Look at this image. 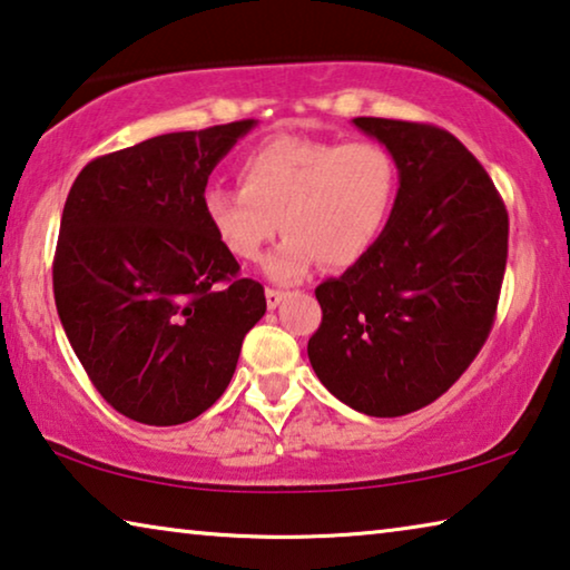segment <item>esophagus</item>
<instances>
[{
  "instance_id": "34e87169",
  "label": "esophagus",
  "mask_w": 570,
  "mask_h": 570,
  "mask_svg": "<svg viewBox=\"0 0 570 570\" xmlns=\"http://www.w3.org/2000/svg\"><path fill=\"white\" fill-rule=\"evenodd\" d=\"M284 296L286 294L278 292V288H266V306H268V309H276V306L284 302Z\"/></svg>"
}]
</instances>
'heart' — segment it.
Instances as JSON below:
<instances>
[{
	"instance_id": "obj_1",
	"label": "heart",
	"mask_w": 570,
	"mask_h": 570,
	"mask_svg": "<svg viewBox=\"0 0 570 570\" xmlns=\"http://www.w3.org/2000/svg\"><path fill=\"white\" fill-rule=\"evenodd\" d=\"M240 187L207 185L203 215L228 256L253 264L278 228L266 274L294 284L324 264L342 271L370 256L399 203V161L377 141L274 137L246 151Z\"/></svg>"
}]
</instances>
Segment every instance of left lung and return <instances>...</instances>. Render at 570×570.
<instances>
[{"mask_svg": "<svg viewBox=\"0 0 570 570\" xmlns=\"http://www.w3.org/2000/svg\"><path fill=\"white\" fill-rule=\"evenodd\" d=\"M399 161V203L365 261L317 286L306 352L350 409L395 419L459 381L492 330L508 264V210L490 175L439 126L352 119Z\"/></svg>", "mask_w": 570, "mask_h": 570, "instance_id": "obj_1", "label": "left lung"}]
</instances>
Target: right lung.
Here are the masks:
<instances>
[{
	"mask_svg": "<svg viewBox=\"0 0 570 570\" xmlns=\"http://www.w3.org/2000/svg\"><path fill=\"white\" fill-rule=\"evenodd\" d=\"M253 119L177 131L98 157L62 207L52 292L96 391L147 426L220 399L264 286L238 276L203 215L207 177Z\"/></svg>",
	"mask_w": 570,
	"mask_h": 570,
	"instance_id": "add662e5",
	"label": "right lung"
}]
</instances>
